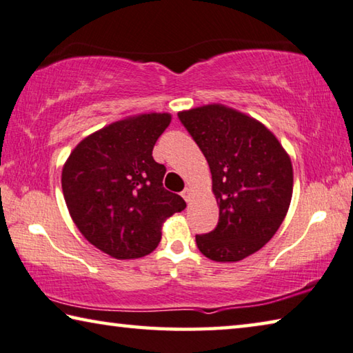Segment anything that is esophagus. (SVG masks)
<instances>
[{
	"mask_svg": "<svg viewBox=\"0 0 353 353\" xmlns=\"http://www.w3.org/2000/svg\"><path fill=\"white\" fill-rule=\"evenodd\" d=\"M190 195H192V190H190V188H184L181 192V197L186 201H190Z\"/></svg>",
	"mask_w": 353,
	"mask_h": 353,
	"instance_id": "esophagus-1",
	"label": "esophagus"
}]
</instances>
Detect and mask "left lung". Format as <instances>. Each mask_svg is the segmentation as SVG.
Segmentation results:
<instances>
[{
  "label": "left lung",
  "mask_w": 353,
  "mask_h": 353,
  "mask_svg": "<svg viewBox=\"0 0 353 353\" xmlns=\"http://www.w3.org/2000/svg\"><path fill=\"white\" fill-rule=\"evenodd\" d=\"M210 164L219 205L217 227L195 236L199 250L219 263L258 252L280 228L292 197V164L272 131L223 105L178 112Z\"/></svg>",
  "instance_id": "1"
}]
</instances>
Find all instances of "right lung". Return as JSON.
Instances as JSON below:
<instances>
[{
    "mask_svg": "<svg viewBox=\"0 0 353 353\" xmlns=\"http://www.w3.org/2000/svg\"><path fill=\"white\" fill-rule=\"evenodd\" d=\"M167 112L139 114L83 139L62 169V192L81 234L117 259L142 258L161 241L167 217L186 208L163 186L165 167L153 159Z\"/></svg>",
    "mask_w": 353,
    "mask_h": 353,
    "instance_id": "obj_1",
    "label": "right lung"
}]
</instances>
